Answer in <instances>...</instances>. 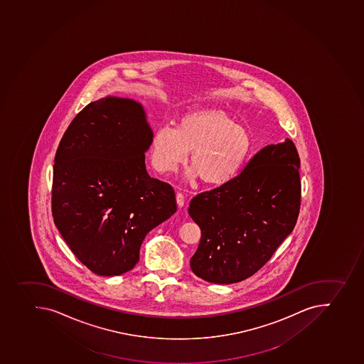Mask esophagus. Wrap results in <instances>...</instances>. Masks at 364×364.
<instances>
[{
    "instance_id": "esophagus-1",
    "label": "esophagus",
    "mask_w": 364,
    "mask_h": 364,
    "mask_svg": "<svg viewBox=\"0 0 364 364\" xmlns=\"http://www.w3.org/2000/svg\"><path fill=\"white\" fill-rule=\"evenodd\" d=\"M176 202H177V205H178V207H180V208L183 207L184 203H186V197H184L183 193H176Z\"/></svg>"
}]
</instances>
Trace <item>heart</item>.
<instances>
[{
    "label": "heart",
    "instance_id": "b5f03b06",
    "mask_svg": "<svg viewBox=\"0 0 364 364\" xmlns=\"http://www.w3.org/2000/svg\"><path fill=\"white\" fill-rule=\"evenodd\" d=\"M253 151L250 132L222 109L191 112L178 119L176 128H157L151 142V164L162 173H173L187 160L191 180L220 187L235 180Z\"/></svg>",
    "mask_w": 364,
    "mask_h": 364
}]
</instances>
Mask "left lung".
Segmentation results:
<instances>
[{"label": "left lung", "instance_id": "8db88e82", "mask_svg": "<svg viewBox=\"0 0 364 364\" xmlns=\"http://www.w3.org/2000/svg\"><path fill=\"white\" fill-rule=\"evenodd\" d=\"M299 168L298 151L286 139L259 151L235 180L193 197L188 211L202 232L191 259L197 277L233 284L269 262L298 220Z\"/></svg>", "mask_w": 364, "mask_h": 364}]
</instances>
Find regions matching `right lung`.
Returning a JSON list of instances; mask_svg holds the SVG:
<instances>
[{"instance_id": "obj_1", "label": "right lung", "mask_w": 364, "mask_h": 364, "mask_svg": "<svg viewBox=\"0 0 364 364\" xmlns=\"http://www.w3.org/2000/svg\"><path fill=\"white\" fill-rule=\"evenodd\" d=\"M151 138L140 102L106 97L82 108L59 142L53 222L95 274L131 271L146 235L176 213L173 187L146 169Z\"/></svg>"}]
</instances>
